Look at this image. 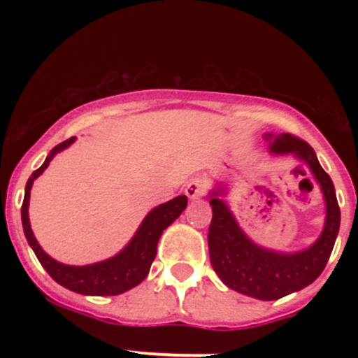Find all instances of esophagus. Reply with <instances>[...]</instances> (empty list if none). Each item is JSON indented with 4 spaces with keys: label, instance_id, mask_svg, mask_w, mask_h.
<instances>
[{
    "label": "esophagus",
    "instance_id": "obj_1",
    "mask_svg": "<svg viewBox=\"0 0 358 358\" xmlns=\"http://www.w3.org/2000/svg\"><path fill=\"white\" fill-rule=\"evenodd\" d=\"M185 194L189 199H199L202 194H204V187H202V183L199 182H190L187 183Z\"/></svg>",
    "mask_w": 358,
    "mask_h": 358
}]
</instances>
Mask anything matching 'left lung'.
<instances>
[{
	"label": "left lung",
	"instance_id": "obj_1",
	"mask_svg": "<svg viewBox=\"0 0 358 358\" xmlns=\"http://www.w3.org/2000/svg\"><path fill=\"white\" fill-rule=\"evenodd\" d=\"M270 140L273 156H294L305 162L322 190L326 202V222L319 239L306 249L294 252L273 251L248 237L237 223L229 204L222 199L225 187L216 185L209 192L213 220L209 225L208 246L213 270L230 289L251 298L272 301L310 286L326 268L339 232L338 199L333 180L320 166L315 150L289 133L265 136Z\"/></svg>",
	"mask_w": 358,
	"mask_h": 358
}]
</instances>
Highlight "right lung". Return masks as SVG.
Listing matches in <instances>:
<instances>
[{
	"label": "right lung",
	"instance_id": "obj_1",
	"mask_svg": "<svg viewBox=\"0 0 358 358\" xmlns=\"http://www.w3.org/2000/svg\"><path fill=\"white\" fill-rule=\"evenodd\" d=\"M74 140L76 136H72L66 142L53 147L52 152L46 156L45 162L41 164V168L36 169L31 178L27 180L22 202V227L25 239H27L29 246L32 248L43 268L50 273V277L55 282H59L60 286L67 287L69 291L86 296L122 294V292L129 291L131 287L138 286L147 277L150 265L156 258L157 243L162 236V230L168 229L182 215L183 209L187 208V196L175 197V199L159 204L157 208L149 211V215L140 223L138 230L131 237V241L112 258L83 266L66 265V263L57 262V259H53L52 256L43 251V248L39 246L34 234H32L31 222H29V199H31V189L34 180L48 168L50 161L57 154L71 147Z\"/></svg>",
	"mask_w": 358,
	"mask_h": 358
}]
</instances>
